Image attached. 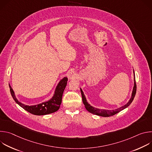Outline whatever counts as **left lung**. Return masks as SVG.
Instances as JSON below:
<instances>
[{"mask_svg":"<svg viewBox=\"0 0 152 152\" xmlns=\"http://www.w3.org/2000/svg\"><path fill=\"white\" fill-rule=\"evenodd\" d=\"M134 86L133 88V90H132V96L131 99L129 100V102L124 104V106L118 108V109H116L115 110H102V109H98V108L94 107L92 106H91L88 102L86 101V97L83 94V91L82 90V89L80 88V92H81V94H82V102L85 105V107L86 108V110H87L88 112H90V113H92L93 114L99 115V116H102V117H110V116H113L116 114H117L118 113L120 112L121 111L123 110L125 108H126L127 107H128L131 103L132 102L135 94H136V91H137V84H136V82H135V73H134Z\"/></svg>","mask_w":152,"mask_h":152,"instance_id":"left-lung-1","label":"left lung"}]
</instances>
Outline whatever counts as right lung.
<instances>
[{"label":"right lung","instance_id":"obj_1","mask_svg":"<svg viewBox=\"0 0 152 152\" xmlns=\"http://www.w3.org/2000/svg\"><path fill=\"white\" fill-rule=\"evenodd\" d=\"M67 77H64L59 81L56 87L53 96L49 100L46 101L45 102H42L36 105L31 106L26 105L20 102L16 98L14 92L12 88H11V85H9V86L10 88L11 94L13 99L19 106H20L21 107H23L25 110L34 115H44L53 113L59 110L62 102L63 92L67 85Z\"/></svg>","mask_w":152,"mask_h":152}]
</instances>
